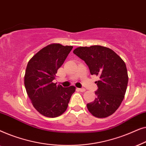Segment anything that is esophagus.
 I'll list each match as a JSON object with an SVG mask.
<instances>
[{
	"label": "esophagus",
	"mask_w": 146,
	"mask_h": 146,
	"mask_svg": "<svg viewBox=\"0 0 146 146\" xmlns=\"http://www.w3.org/2000/svg\"><path fill=\"white\" fill-rule=\"evenodd\" d=\"M77 90L80 92H84L86 91V89L85 88H77Z\"/></svg>",
	"instance_id": "34e87169"
}]
</instances>
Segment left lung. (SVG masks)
I'll use <instances>...</instances> for the list:
<instances>
[{"label": "left lung", "mask_w": 146, "mask_h": 146, "mask_svg": "<svg viewBox=\"0 0 146 146\" xmlns=\"http://www.w3.org/2000/svg\"><path fill=\"white\" fill-rule=\"evenodd\" d=\"M83 60L92 75L100 77L96 82V98L87 108L94 116L103 118L111 115L122 102L126 92L128 76L122 59L112 50L102 46L78 47L73 51Z\"/></svg>", "instance_id": "8db88e82"}]
</instances>
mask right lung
Segmentation results:
<instances>
[{
    "instance_id": "1",
    "label": "right lung",
    "mask_w": 146,
    "mask_h": 146,
    "mask_svg": "<svg viewBox=\"0 0 146 146\" xmlns=\"http://www.w3.org/2000/svg\"><path fill=\"white\" fill-rule=\"evenodd\" d=\"M72 48L52 44L38 52L28 62L25 75L26 90L33 106L46 117L62 114L75 92L73 86L63 88L52 82Z\"/></svg>"
}]
</instances>
